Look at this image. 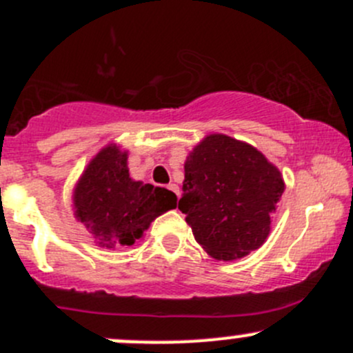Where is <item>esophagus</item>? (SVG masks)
Returning a JSON list of instances; mask_svg holds the SVG:
<instances>
[{"label": "esophagus", "instance_id": "1", "mask_svg": "<svg viewBox=\"0 0 353 353\" xmlns=\"http://www.w3.org/2000/svg\"><path fill=\"white\" fill-rule=\"evenodd\" d=\"M167 188H169V190L172 191V193L176 194V196H179V186H177V184H172V183H170L169 186H167Z\"/></svg>", "mask_w": 353, "mask_h": 353}]
</instances>
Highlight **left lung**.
<instances>
[{"instance_id": "left-lung-1", "label": "left lung", "mask_w": 353, "mask_h": 353, "mask_svg": "<svg viewBox=\"0 0 353 353\" xmlns=\"http://www.w3.org/2000/svg\"><path fill=\"white\" fill-rule=\"evenodd\" d=\"M283 191L282 172L258 148L212 133L186 157L179 210L212 258L234 261L266 243Z\"/></svg>"}]
</instances>
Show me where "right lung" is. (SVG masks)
<instances>
[{
    "label": "right lung",
    "instance_id": "1",
    "mask_svg": "<svg viewBox=\"0 0 353 353\" xmlns=\"http://www.w3.org/2000/svg\"><path fill=\"white\" fill-rule=\"evenodd\" d=\"M176 194L131 179L128 150L109 143L87 163L73 190L74 219L97 245L116 249L143 239L157 216L176 208Z\"/></svg>",
    "mask_w": 353,
    "mask_h": 353
}]
</instances>
